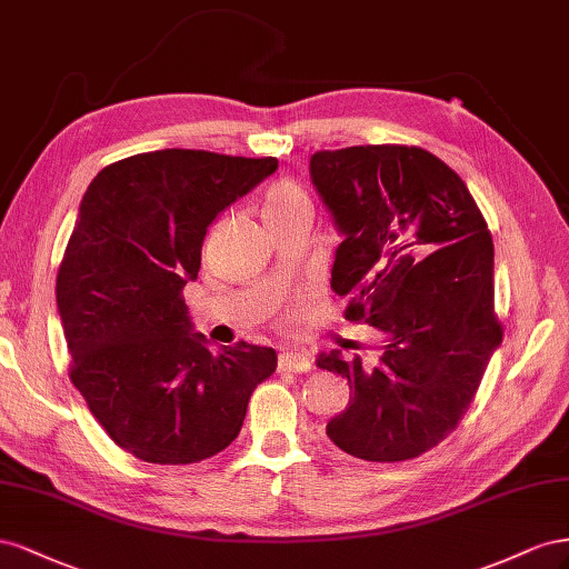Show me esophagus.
I'll return each mask as SVG.
<instances>
[{
    "label": "esophagus",
    "instance_id": "1",
    "mask_svg": "<svg viewBox=\"0 0 569 569\" xmlns=\"http://www.w3.org/2000/svg\"><path fill=\"white\" fill-rule=\"evenodd\" d=\"M312 369V360L305 352H283L279 355V371H296V375H307Z\"/></svg>",
    "mask_w": 569,
    "mask_h": 569
}]
</instances>
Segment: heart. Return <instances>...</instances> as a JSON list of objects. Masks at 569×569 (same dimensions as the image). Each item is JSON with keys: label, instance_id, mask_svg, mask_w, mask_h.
I'll use <instances>...</instances> for the list:
<instances>
[{"label": "heart", "instance_id": "1", "mask_svg": "<svg viewBox=\"0 0 569 569\" xmlns=\"http://www.w3.org/2000/svg\"><path fill=\"white\" fill-rule=\"evenodd\" d=\"M300 207H310L305 190L293 181H281V183H273L267 190L262 214H264V221H271V219H279V217L296 212V209H300Z\"/></svg>", "mask_w": 569, "mask_h": 569}]
</instances>
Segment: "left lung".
Listing matches in <instances>:
<instances>
[{
    "mask_svg": "<svg viewBox=\"0 0 569 569\" xmlns=\"http://www.w3.org/2000/svg\"><path fill=\"white\" fill-rule=\"evenodd\" d=\"M310 176L343 236L331 288L350 296L346 319L386 336L375 367L317 357L352 391L327 436L352 458L412 460L458 427L502 340L489 226L462 178L421 148L323 150Z\"/></svg>",
    "mask_w": 569,
    "mask_h": 569,
    "instance_id": "obj_1",
    "label": "left lung"
}]
</instances>
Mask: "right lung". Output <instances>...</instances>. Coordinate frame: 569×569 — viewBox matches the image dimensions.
Masks as SVG:
<instances>
[{
    "label": "right lung",
    "mask_w": 569,
    "mask_h": 569,
    "mask_svg": "<svg viewBox=\"0 0 569 569\" xmlns=\"http://www.w3.org/2000/svg\"><path fill=\"white\" fill-rule=\"evenodd\" d=\"M279 167L204 150L126 157L92 178L57 273L71 381L119 448L192 465L233 443L276 350L214 352L183 300L212 221Z\"/></svg>",
    "instance_id": "add662e5"
}]
</instances>
